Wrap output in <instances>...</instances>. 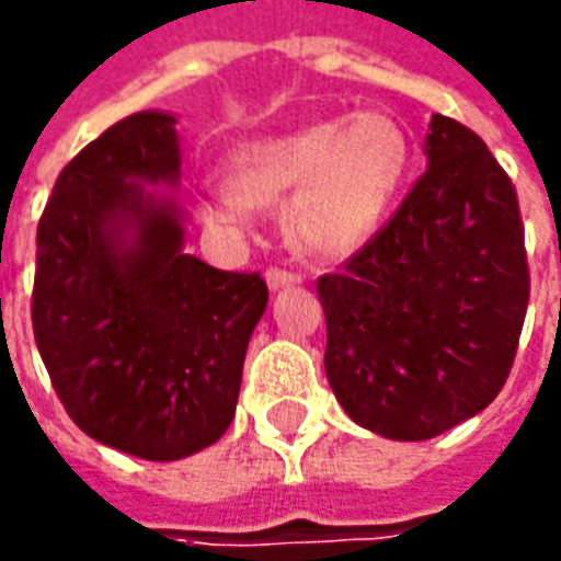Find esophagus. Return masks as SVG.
<instances>
[{
  "label": "esophagus",
  "mask_w": 561,
  "mask_h": 561,
  "mask_svg": "<svg viewBox=\"0 0 561 561\" xmlns=\"http://www.w3.org/2000/svg\"><path fill=\"white\" fill-rule=\"evenodd\" d=\"M300 282V276L297 273H291V270H282V266H270L266 270V285L276 291V288H285V285H297Z\"/></svg>",
  "instance_id": "esophagus-1"
}]
</instances>
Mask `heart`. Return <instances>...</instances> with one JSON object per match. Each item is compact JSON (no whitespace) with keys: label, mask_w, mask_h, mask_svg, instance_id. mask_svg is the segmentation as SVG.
Returning <instances> with one entry per match:
<instances>
[{"label":"heart","mask_w":561,"mask_h":561,"mask_svg":"<svg viewBox=\"0 0 561 561\" xmlns=\"http://www.w3.org/2000/svg\"><path fill=\"white\" fill-rule=\"evenodd\" d=\"M411 140L387 113H356L251 140L227 162V184L199 196L211 224L242 227L254 208H279L291 249L344 257L371 239L405 181Z\"/></svg>","instance_id":"heart-1"}]
</instances>
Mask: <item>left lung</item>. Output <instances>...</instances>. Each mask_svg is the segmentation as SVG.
Segmentation results:
<instances>
[{
    "label": "left lung",
    "mask_w": 561,
    "mask_h": 561,
    "mask_svg": "<svg viewBox=\"0 0 561 561\" xmlns=\"http://www.w3.org/2000/svg\"><path fill=\"white\" fill-rule=\"evenodd\" d=\"M426 165L396 215L316 282L331 390L356 424L399 442L489 409L531 291L516 186L485 140L436 113Z\"/></svg>",
    "instance_id": "8db88e82"
}]
</instances>
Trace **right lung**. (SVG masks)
<instances>
[{"mask_svg": "<svg viewBox=\"0 0 561 561\" xmlns=\"http://www.w3.org/2000/svg\"><path fill=\"white\" fill-rule=\"evenodd\" d=\"M169 113H135L57 178L36 230L33 334L51 387L91 439L144 460L215 445L236 414L261 273L184 251V211L144 184H178Z\"/></svg>", "mask_w": 561, "mask_h": 561, "instance_id": "right-lung-1", "label": "right lung"}]
</instances>
